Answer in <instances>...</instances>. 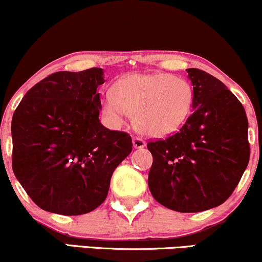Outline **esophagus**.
Returning <instances> with one entry per match:
<instances>
[{
  "label": "esophagus",
  "mask_w": 262,
  "mask_h": 262,
  "mask_svg": "<svg viewBox=\"0 0 262 262\" xmlns=\"http://www.w3.org/2000/svg\"><path fill=\"white\" fill-rule=\"evenodd\" d=\"M133 145L135 149H141L145 146V141H144V139H141L140 137H134L133 138Z\"/></svg>",
  "instance_id": "esophagus-1"
}]
</instances>
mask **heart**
<instances>
[{"mask_svg": "<svg viewBox=\"0 0 262 262\" xmlns=\"http://www.w3.org/2000/svg\"><path fill=\"white\" fill-rule=\"evenodd\" d=\"M193 90L186 80L170 74L132 75L114 86L103 101L104 113L114 123L128 114L141 133L165 137L179 130L191 114Z\"/></svg>", "mask_w": 262, "mask_h": 262, "instance_id": "heart-1", "label": "heart"}]
</instances>
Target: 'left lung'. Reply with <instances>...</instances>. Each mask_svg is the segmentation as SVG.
Listing matches in <instances>:
<instances>
[{
  "instance_id": "obj_1",
  "label": "left lung",
  "mask_w": 262,
  "mask_h": 262,
  "mask_svg": "<svg viewBox=\"0 0 262 262\" xmlns=\"http://www.w3.org/2000/svg\"><path fill=\"white\" fill-rule=\"evenodd\" d=\"M193 112L166 139L151 140L149 188L166 208L182 213L221 206L231 196L249 164L248 117L222 81L187 69Z\"/></svg>"
}]
</instances>
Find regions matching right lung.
Here are the masks:
<instances>
[{
	"label": "right lung",
	"mask_w": 262,
	"mask_h": 262,
	"mask_svg": "<svg viewBox=\"0 0 262 262\" xmlns=\"http://www.w3.org/2000/svg\"><path fill=\"white\" fill-rule=\"evenodd\" d=\"M102 69L59 71L26 93L12 118V169L41 209L80 215L106 200L114 169L132 152L125 132L101 124Z\"/></svg>",
	"instance_id": "1"
}]
</instances>
